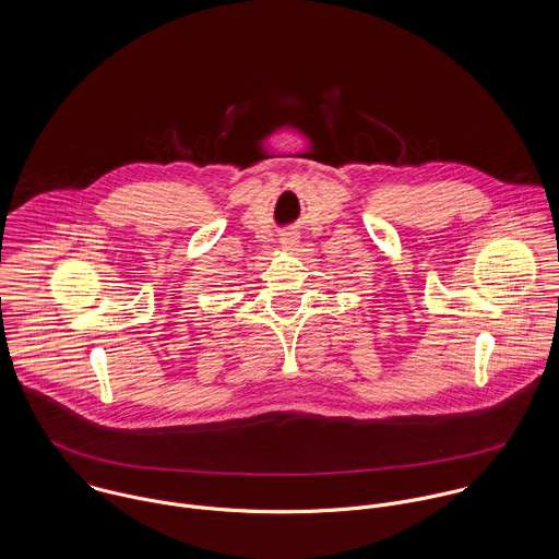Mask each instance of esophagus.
Instances as JSON below:
<instances>
[{
	"label": "esophagus",
	"mask_w": 559,
	"mask_h": 559,
	"mask_svg": "<svg viewBox=\"0 0 559 559\" xmlns=\"http://www.w3.org/2000/svg\"><path fill=\"white\" fill-rule=\"evenodd\" d=\"M280 242H282V247H284V249H295L299 240H297V237H295V235H286V237H282V240H280Z\"/></svg>",
	"instance_id": "obj_1"
}]
</instances>
